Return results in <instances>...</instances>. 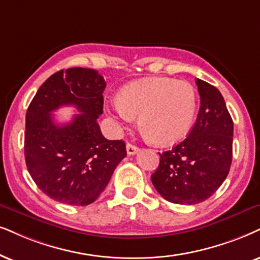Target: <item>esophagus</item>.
Instances as JSON below:
<instances>
[{"label":"esophagus","instance_id":"1","mask_svg":"<svg viewBox=\"0 0 260 260\" xmlns=\"http://www.w3.org/2000/svg\"><path fill=\"white\" fill-rule=\"evenodd\" d=\"M126 150H127L128 154H136V153H138V151H139V147H137L136 145H133V144H131V143H127Z\"/></svg>","mask_w":260,"mask_h":260}]
</instances>
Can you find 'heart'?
Masks as SVG:
<instances>
[{
    "label": "heart",
    "mask_w": 260,
    "mask_h": 260,
    "mask_svg": "<svg viewBox=\"0 0 260 260\" xmlns=\"http://www.w3.org/2000/svg\"><path fill=\"white\" fill-rule=\"evenodd\" d=\"M110 110L123 122L139 115V126L158 145H170L189 131L197 113L196 88L187 81L150 78L127 85Z\"/></svg>",
    "instance_id": "b5f03b06"
}]
</instances>
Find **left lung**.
Listing matches in <instances>:
<instances>
[{"mask_svg": "<svg viewBox=\"0 0 260 260\" xmlns=\"http://www.w3.org/2000/svg\"><path fill=\"white\" fill-rule=\"evenodd\" d=\"M200 109L185 140L159 153L151 181L164 199L193 205L210 198L228 175L233 157L234 124L217 88L197 79Z\"/></svg>", "mask_w": 260, "mask_h": 260, "instance_id": "1", "label": "left lung"}]
</instances>
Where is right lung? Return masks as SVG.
Returning a JSON list of instances; mask_svg holds the SVG:
<instances>
[{
    "instance_id": "right-lung-1",
    "label": "right lung",
    "mask_w": 260,
    "mask_h": 260,
    "mask_svg": "<svg viewBox=\"0 0 260 260\" xmlns=\"http://www.w3.org/2000/svg\"><path fill=\"white\" fill-rule=\"evenodd\" d=\"M107 84L97 71L68 68L45 80L26 113L25 160L38 188L67 205L93 203L127 156L123 140H108L97 119ZM63 105L81 113L57 125L51 115Z\"/></svg>"
}]
</instances>
